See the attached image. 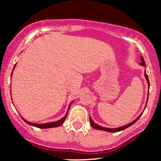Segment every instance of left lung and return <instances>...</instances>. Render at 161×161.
<instances>
[{
  "mask_svg": "<svg viewBox=\"0 0 161 161\" xmlns=\"http://www.w3.org/2000/svg\"><path fill=\"white\" fill-rule=\"evenodd\" d=\"M141 61H142V62H141L139 64L143 66V67H146V64H145V61H144V59L143 58V56H141ZM144 76L145 78H146V80L147 81V83H148V86H149V78H148V76H147V72H146V70L144 71ZM149 89H148V94H147V101H148V97H149ZM146 108V106H145ZM143 114V113H142ZM142 114H141L139 116H138L137 118L135 120L133 121V122L129 123V124L127 125H125L124 126H122L120 127H117V128H108V127H102L100 126V125H99L97 124H95L93 122V120H92V119L91 118V116L89 117V119H90V124H91V126L93 127L94 129H96V130H104V131H106V132H109V133H116V132H119V131H122L123 130L127 128V127H129L130 126H131V125H133L134 123L136 122V121H138V119L140 118V116L142 115Z\"/></svg>",
  "mask_w": 161,
  "mask_h": 161,
  "instance_id": "1",
  "label": "left lung"
}]
</instances>
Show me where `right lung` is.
I'll return each mask as SVG.
<instances>
[{"label":"right lung","mask_w":161,"mask_h":161,"mask_svg":"<svg viewBox=\"0 0 161 161\" xmlns=\"http://www.w3.org/2000/svg\"><path fill=\"white\" fill-rule=\"evenodd\" d=\"M16 67V64L14 65V67ZM13 69V70H14ZM13 72V71H12ZM12 76V75H11ZM74 102L73 101H72L71 103H70V104L69 105V107H68V111H69V108H70V105L72 103ZM68 111H67V113L66 114V115L64 116L62 119H59L58 121H56V122H49V123H45V124H35V123H32V122H28V121H26L25 119H24L23 118V119L25 121V122L27 123V124L31 125V126H34L36 127H39V128H51V127H58V126H61V125L63 124L64 122V121L66 119V118H67V114H68Z\"/></svg>","instance_id":"obj_1"}]
</instances>
